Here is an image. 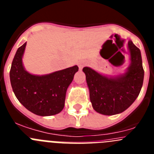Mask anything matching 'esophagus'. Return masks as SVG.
Wrapping results in <instances>:
<instances>
[{"label":"esophagus","mask_w":154,"mask_h":154,"mask_svg":"<svg viewBox=\"0 0 154 154\" xmlns=\"http://www.w3.org/2000/svg\"><path fill=\"white\" fill-rule=\"evenodd\" d=\"M85 65H86V62H84V61H81V62H79L78 63V65H79V69H82V68H83Z\"/></svg>","instance_id":"1"}]
</instances>
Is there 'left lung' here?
Returning <instances> with one entry per match:
<instances>
[{"mask_svg":"<svg viewBox=\"0 0 154 154\" xmlns=\"http://www.w3.org/2000/svg\"><path fill=\"white\" fill-rule=\"evenodd\" d=\"M130 64L123 73L107 75L89 67L82 71L89 90L92 108L103 115L123 112L135 101L140 92L144 78L140 50L128 40Z\"/></svg>","mask_w":154,"mask_h":154,"instance_id":"1","label":"left lung"}]
</instances>
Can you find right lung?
<instances>
[{
    "mask_svg": "<svg viewBox=\"0 0 154 154\" xmlns=\"http://www.w3.org/2000/svg\"><path fill=\"white\" fill-rule=\"evenodd\" d=\"M27 42L19 48L10 71L13 92L18 101L30 112L41 116L56 115L65 106V94L79 70L77 65L46 75L28 72L22 58Z\"/></svg>",
    "mask_w": 154,
    "mask_h": 154,
    "instance_id": "obj_1",
    "label": "right lung"
}]
</instances>
